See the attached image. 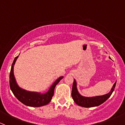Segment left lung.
Wrapping results in <instances>:
<instances>
[{
  "label": "left lung",
  "mask_w": 125,
  "mask_h": 125,
  "mask_svg": "<svg viewBox=\"0 0 125 125\" xmlns=\"http://www.w3.org/2000/svg\"><path fill=\"white\" fill-rule=\"evenodd\" d=\"M109 58H110V57H109ZM116 83V82L114 83L110 92L108 93V94L101 96L86 97L82 96L78 93L77 88H76V80L74 79L72 90V98H73V101H75V103L78 105H80V106L84 107H91L98 106V105H100L102 103H103L104 102H105L110 97L114 90H115Z\"/></svg>",
  "instance_id": "1"
}]
</instances>
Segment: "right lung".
I'll return each mask as SVG.
<instances>
[{
  "mask_svg": "<svg viewBox=\"0 0 125 125\" xmlns=\"http://www.w3.org/2000/svg\"><path fill=\"white\" fill-rule=\"evenodd\" d=\"M18 56H16L13 60L9 75V85L10 90L18 100L24 104L30 107H40L47 104L51 101L52 97L54 95V90L56 85L63 78L61 76L57 79L50 87L48 92L45 94L39 93L30 92L22 89L18 85L13 75V65H15Z\"/></svg>",
  "mask_w": 125,
  "mask_h": 125,
  "instance_id": "right-lung-1",
  "label": "right lung"
}]
</instances>
